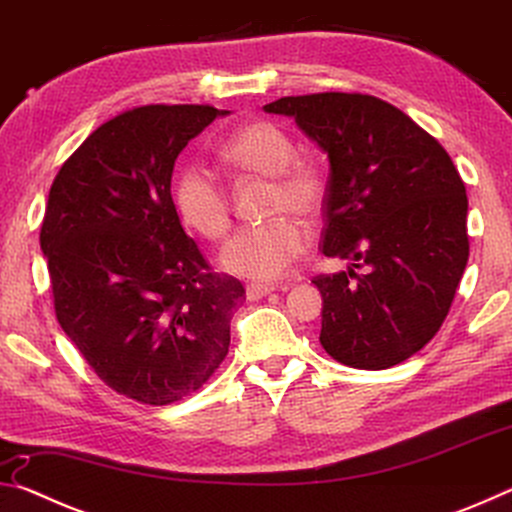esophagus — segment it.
Masks as SVG:
<instances>
[{
	"instance_id": "obj_1",
	"label": "esophagus",
	"mask_w": 512,
	"mask_h": 512,
	"mask_svg": "<svg viewBox=\"0 0 512 512\" xmlns=\"http://www.w3.org/2000/svg\"><path fill=\"white\" fill-rule=\"evenodd\" d=\"M273 291H277V287H273V284H248L246 298L248 300H259V298H264Z\"/></svg>"
}]
</instances>
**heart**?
Segmentation results:
<instances>
[{
    "label": "heart",
    "mask_w": 512,
    "mask_h": 512,
    "mask_svg": "<svg viewBox=\"0 0 512 512\" xmlns=\"http://www.w3.org/2000/svg\"><path fill=\"white\" fill-rule=\"evenodd\" d=\"M296 146L273 121H250L225 137L219 158L228 169L271 178L268 212L262 223L237 230L223 246L225 271L253 282H273L289 271L307 246V232L296 216L314 214L325 196V178L316 162L293 158ZM173 205L189 228L207 239H221L230 228V203L219 178L201 162H185L171 183Z\"/></svg>",
    "instance_id": "b5f03b06"
}]
</instances>
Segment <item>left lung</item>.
Instances as JSON below:
<instances>
[{"instance_id": "1", "label": "left lung", "mask_w": 512, "mask_h": 512, "mask_svg": "<svg viewBox=\"0 0 512 512\" xmlns=\"http://www.w3.org/2000/svg\"><path fill=\"white\" fill-rule=\"evenodd\" d=\"M264 110L296 119L329 160L323 255L352 264L311 280L323 296L320 345L350 368L397 366L436 336L470 257L452 158L370 94L282 97Z\"/></svg>"}]
</instances>
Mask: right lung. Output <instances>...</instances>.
<instances>
[{
  "label": "right lung",
  "instance_id": "right-lung-1",
  "mask_svg": "<svg viewBox=\"0 0 512 512\" xmlns=\"http://www.w3.org/2000/svg\"><path fill=\"white\" fill-rule=\"evenodd\" d=\"M228 110L142 106L101 124L49 189L40 248L56 318L119 395L164 406L198 391L230 348L241 282L185 235L171 173Z\"/></svg>",
  "mask_w": 512,
  "mask_h": 512
}]
</instances>
